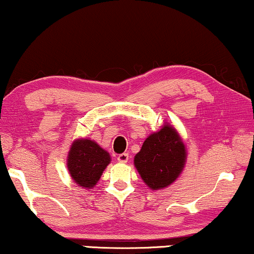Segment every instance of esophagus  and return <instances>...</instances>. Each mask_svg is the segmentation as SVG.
<instances>
[{"instance_id": "esophagus-1", "label": "esophagus", "mask_w": 254, "mask_h": 254, "mask_svg": "<svg viewBox=\"0 0 254 254\" xmlns=\"http://www.w3.org/2000/svg\"><path fill=\"white\" fill-rule=\"evenodd\" d=\"M128 159H129V156H128V154H121L118 156V162L119 163H127Z\"/></svg>"}]
</instances>
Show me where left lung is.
<instances>
[{
	"label": "left lung",
	"instance_id": "obj_1",
	"mask_svg": "<svg viewBox=\"0 0 254 254\" xmlns=\"http://www.w3.org/2000/svg\"><path fill=\"white\" fill-rule=\"evenodd\" d=\"M187 159L186 145L172 125L149 135L135 155L134 165L145 185L152 190L173 184L183 172Z\"/></svg>",
	"mask_w": 254,
	"mask_h": 254
}]
</instances>
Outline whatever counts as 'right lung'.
<instances>
[{
  "label": "right lung",
  "mask_w": 254,
  "mask_h": 254,
  "mask_svg": "<svg viewBox=\"0 0 254 254\" xmlns=\"http://www.w3.org/2000/svg\"><path fill=\"white\" fill-rule=\"evenodd\" d=\"M110 163L109 152L90 138H77L72 142L67 157L71 179L85 190H91L98 183Z\"/></svg>",
  "instance_id": "add662e5"
}]
</instances>
